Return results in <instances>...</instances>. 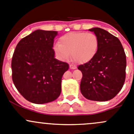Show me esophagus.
I'll return each mask as SVG.
<instances>
[{
	"instance_id": "1",
	"label": "esophagus",
	"mask_w": 134,
	"mask_h": 134,
	"mask_svg": "<svg viewBox=\"0 0 134 134\" xmlns=\"http://www.w3.org/2000/svg\"><path fill=\"white\" fill-rule=\"evenodd\" d=\"M69 67L70 69H75L76 68L75 65H72V64L69 65Z\"/></svg>"
}]
</instances>
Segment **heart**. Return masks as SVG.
Masks as SVG:
<instances>
[{"label": "heart", "instance_id": "heart-1", "mask_svg": "<svg viewBox=\"0 0 134 134\" xmlns=\"http://www.w3.org/2000/svg\"><path fill=\"white\" fill-rule=\"evenodd\" d=\"M98 46L99 40L94 34L71 32L62 36L54 49L62 60H67L71 54L75 62L83 64L90 62L94 57Z\"/></svg>", "mask_w": 134, "mask_h": 134}]
</instances>
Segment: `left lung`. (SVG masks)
<instances>
[{
    "instance_id": "1",
    "label": "left lung",
    "mask_w": 134,
    "mask_h": 134,
    "mask_svg": "<svg viewBox=\"0 0 134 134\" xmlns=\"http://www.w3.org/2000/svg\"><path fill=\"white\" fill-rule=\"evenodd\" d=\"M98 37L99 46L90 62L80 65V91L87 99L107 101L121 91L126 78V59L120 40L105 30H89Z\"/></svg>"
}]
</instances>
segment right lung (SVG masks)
<instances>
[{"mask_svg": "<svg viewBox=\"0 0 134 134\" xmlns=\"http://www.w3.org/2000/svg\"><path fill=\"white\" fill-rule=\"evenodd\" d=\"M56 31L37 30L20 40L12 59V80L29 102L44 104L59 97L62 78L69 64L54 58Z\"/></svg>", "mask_w": 134, "mask_h": 134, "instance_id": "obj_1", "label": "right lung"}]
</instances>
